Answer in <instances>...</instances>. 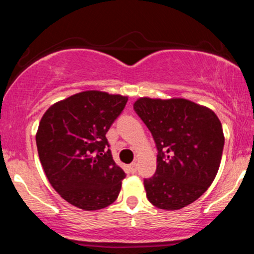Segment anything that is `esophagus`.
I'll list each match as a JSON object with an SVG mask.
<instances>
[{
    "label": "esophagus",
    "instance_id": "34e87169",
    "mask_svg": "<svg viewBox=\"0 0 254 254\" xmlns=\"http://www.w3.org/2000/svg\"><path fill=\"white\" fill-rule=\"evenodd\" d=\"M129 168H130V171L132 172V173H136V171H137V164H136V162H132V164L129 166Z\"/></svg>",
    "mask_w": 254,
    "mask_h": 254
}]
</instances>
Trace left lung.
Instances as JSON below:
<instances>
[{"mask_svg":"<svg viewBox=\"0 0 254 254\" xmlns=\"http://www.w3.org/2000/svg\"><path fill=\"white\" fill-rule=\"evenodd\" d=\"M133 110L153 135L156 172L144 179L148 200L178 210L208 190L222 157L224 136L210 109L186 99L139 98Z\"/></svg>","mask_w":254,"mask_h":254,"instance_id":"left-lung-1","label":"left lung"}]
</instances>
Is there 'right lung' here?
<instances>
[{"label":"right lung","instance_id":"obj_1","mask_svg":"<svg viewBox=\"0 0 254 254\" xmlns=\"http://www.w3.org/2000/svg\"><path fill=\"white\" fill-rule=\"evenodd\" d=\"M127 103L123 95L86 90L44 113L36 135L43 170L76 208L99 210L117 199L125 173L113 161L106 132Z\"/></svg>","mask_w":254,"mask_h":254}]
</instances>
